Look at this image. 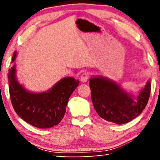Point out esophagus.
Here are the masks:
<instances>
[{
    "label": "esophagus",
    "instance_id": "obj_1",
    "mask_svg": "<svg viewBox=\"0 0 160 160\" xmlns=\"http://www.w3.org/2000/svg\"><path fill=\"white\" fill-rule=\"evenodd\" d=\"M89 78V74L88 72H84V73L82 74V75L80 76V80H81V82H86L87 81H88Z\"/></svg>",
    "mask_w": 160,
    "mask_h": 160
}]
</instances>
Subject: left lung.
I'll return each mask as SVG.
<instances>
[{
	"label": "left lung",
	"instance_id": "1",
	"mask_svg": "<svg viewBox=\"0 0 160 160\" xmlns=\"http://www.w3.org/2000/svg\"><path fill=\"white\" fill-rule=\"evenodd\" d=\"M90 86L92 101L100 117L116 124H123L136 118L145 109L150 97L151 82L148 80L137 97L107 77H91Z\"/></svg>",
	"mask_w": 160,
	"mask_h": 160
}]
</instances>
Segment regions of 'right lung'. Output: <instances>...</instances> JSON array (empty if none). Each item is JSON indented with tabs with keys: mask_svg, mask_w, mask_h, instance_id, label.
I'll return each instance as SVG.
<instances>
[{
	"mask_svg": "<svg viewBox=\"0 0 160 160\" xmlns=\"http://www.w3.org/2000/svg\"><path fill=\"white\" fill-rule=\"evenodd\" d=\"M8 75L10 99L15 112L25 122L39 128H48L58 125L63 119L70 95L80 81L72 77L62 78L52 88L42 92L29 91L18 82L15 60Z\"/></svg>",
	"mask_w": 160,
	"mask_h": 160,
	"instance_id": "obj_1",
	"label": "right lung"
}]
</instances>
